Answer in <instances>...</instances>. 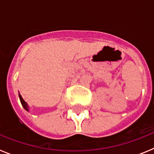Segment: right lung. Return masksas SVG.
I'll return each instance as SVG.
<instances>
[{
  "instance_id": "1",
  "label": "right lung",
  "mask_w": 154,
  "mask_h": 154,
  "mask_svg": "<svg viewBox=\"0 0 154 154\" xmlns=\"http://www.w3.org/2000/svg\"><path fill=\"white\" fill-rule=\"evenodd\" d=\"M19 99H20V101H21V105H22L23 108H24V109L26 110V111L29 112V106H28V103H27L26 102L24 101V99H23V98L21 97V94H20V93H19Z\"/></svg>"
}]
</instances>
